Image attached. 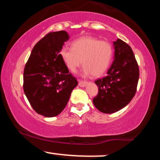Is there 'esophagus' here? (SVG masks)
<instances>
[{
	"mask_svg": "<svg viewBox=\"0 0 160 160\" xmlns=\"http://www.w3.org/2000/svg\"><path fill=\"white\" fill-rule=\"evenodd\" d=\"M78 84H79V86H81V87H84V86H86V84H87V82L83 81V80H78Z\"/></svg>",
	"mask_w": 160,
	"mask_h": 160,
	"instance_id": "obj_1",
	"label": "esophagus"
}]
</instances>
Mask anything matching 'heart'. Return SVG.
<instances>
[{"label":"heart","mask_w":160,"mask_h":160,"mask_svg":"<svg viewBox=\"0 0 160 160\" xmlns=\"http://www.w3.org/2000/svg\"><path fill=\"white\" fill-rule=\"evenodd\" d=\"M60 57L66 67L74 72L82 63V74L101 76L107 71L113 54V47L109 42L92 37H82L71 43V48L63 47Z\"/></svg>","instance_id":"b5f03b06"}]
</instances>
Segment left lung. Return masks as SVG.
Instances as JSON below:
<instances>
[{
    "label": "left lung",
    "instance_id": "1",
    "mask_svg": "<svg viewBox=\"0 0 160 160\" xmlns=\"http://www.w3.org/2000/svg\"><path fill=\"white\" fill-rule=\"evenodd\" d=\"M113 43L114 60L107 76L95 81L98 93L93 104L104 113H115L126 107L135 96L139 79L138 65L131 47L120 39Z\"/></svg>",
    "mask_w": 160,
    "mask_h": 160
}]
</instances>
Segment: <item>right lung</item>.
<instances>
[{
	"instance_id": "obj_1",
	"label": "right lung",
	"mask_w": 160,
	"mask_h": 160,
	"mask_svg": "<svg viewBox=\"0 0 160 160\" xmlns=\"http://www.w3.org/2000/svg\"><path fill=\"white\" fill-rule=\"evenodd\" d=\"M68 39L65 31L47 34L34 47L24 69L25 94L33 109L43 117L59 114L78 86L59 54Z\"/></svg>"
}]
</instances>
